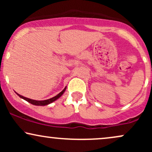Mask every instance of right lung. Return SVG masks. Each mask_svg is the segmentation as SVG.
I'll use <instances>...</instances> for the list:
<instances>
[{
  "instance_id": "right-lung-1",
  "label": "right lung",
  "mask_w": 152,
  "mask_h": 152,
  "mask_svg": "<svg viewBox=\"0 0 152 152\" xmlns=\"http://www.w3.org/2000/svg\"><path fill=\"white\" fill-rule=\"evenodd\" d=\"M66 89V86L65 88H64V90L62 91H61L60 93L58 94H57L56 96H53V98H50L49 99H46V100H43V101H37V100H34V99H28V98H26V97H24L23 96L20 95V94H18V93H16L17 95L19 97H20V98L24 99V100H26V102H29L30 104H33V105H36V106H46V105H48V104H51V103H53V102H55V101H56L57 99H58L60 98L61 96L64 94V92H65V91Z\"/></svg>"
}]
</instances>
